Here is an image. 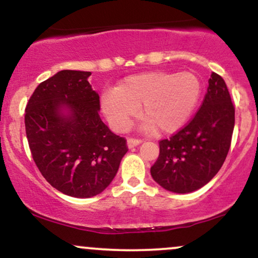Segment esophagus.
<instances>
[{
	"label": "esophagus",
	"instance_id": "1",
	"mask_svg": "<svg viewBox=\"0 0 258 258\" xmlns=\"http://www.w3.org/2000/svg\"><path fill=\"white\" fill-rule=\"evenodd\" d=\"M141 143H142L141 139H136V138H128V139H127V147H128L130 149H131V148H135V147L139 146Z\"/></svg>",
	"mask_w": 258,
	"mask_h": 258
}]
</instances>
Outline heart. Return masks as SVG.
<instances>
[{
    "label": "heart",
    "mask_w": 258,
    "mask_h": 258,
    "mask_svg": "<svg viewBox=\"0 0 258 258\" xmlns=\"http://www.w3.org/2000/svg\"><path fill=\"white\" fill-rule=\"evenodd\" d=\"M203 93V84L193 73L153 70L127 76L115 90L103 92V114L116 131H125L137 115L146 131L174 133L188 122Z\"/></svg>",
    "instance_id": "1"
}]
</instances>
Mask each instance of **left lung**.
<instances>
[{
  "label": "left lung",
  "mask_w": 258,
  "mask_h": 258,
  "mask_svg": "<svg viewBox=\"0 0 258 258\" xmlns=\"http://www.w3.org/2000/svg\"><path fill=\"white\" fill-rule=\"evenodd\" d=\"M235 110L226 82L211 74L209 87L193 120L170 139L160 141L150 168L153 179L173 193L198 190L217 174L229 152Z\"/></svg>",
  "instance_id": "1"
}]
</instances>
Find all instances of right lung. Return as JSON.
<instances>
[{
  "label": "right lung",
  "mask_w": 258,
  "mask_h": 258,
  "mask_svg": "<svg viewBox=\"0 0 258 258\" xmlns=\"http://www.w3.org/2000/svg\"><path fill=\"white\" fill-rule=\"evenodd\" d=\"M90 72L61 70L37 86L25 109L35 164L53 188L74 198L100 194L127 153L126 139L100 120Z\"/></svg>",
  "instance_id": "obj_1"
}]
</instances>
